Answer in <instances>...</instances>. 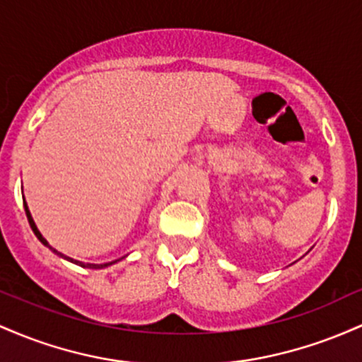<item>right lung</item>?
Returning <instances> with one entry per match:
<instances>
[{
	"mask_svg": "<svg viewBox=\"0 0 362 362\" xmlns=\"http://www.w3.org/2000/svg\"><path fill=\"white\" fill-rule=\"evenodd\" d=\"M25 214H27V218H28V224H30V227H32V230H34V234H35V235H37V239H39V241H40V243H42V245H44V246H47V247H49V250H52V251H54V253H58V255H59V257H63V258L70 259V262H73V263H76V265H82V267H87V269H104V267H107V265H112V263H115V262H109V263H100V265H95V263H87V265H85V263H82V262H76V259H73V258H68V257H64V255H61V253H59V251H56V250H54V247H51V246H49V243H47V241H46V239H44V238H42V234H40V233H39V229H37V227H35V222H34V221H32V215H30V212H28V209H27V206H25Z\"/></svg>",
	"mask_w": 362,
	"mask_h": 362,
	"instance_id": "1",
	"label": "right lung"
}]
</instances>
